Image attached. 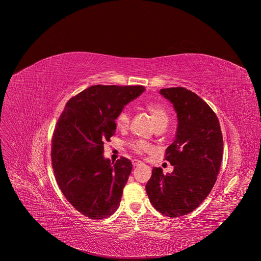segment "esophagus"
I'll return each instance as SVG.
<instances>
[{"label": "esophagus", "instance_id": "1", "mask_svg": "<svg viewBox=\"0 0 261 261\" xmlns=\"http://www.w3.org/2000/svg\"><path fill=\"white\" fill-rule=\"evenodd\" d=\"M132 164H133V166H138V165H140V164H142V162L140 161V160H137V159H134V160H132Z\"/></svg>", "mask_w": 261, "mask_h": 261}]
</instances>
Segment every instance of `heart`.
<instances>
[{
    "label": "heart",
    "instance_id": "1",
    "mask_svg": "<svg viewBox=\"0 0 261 261\" xmlns=\"http://www.w3.org/2000/svg\"><path fill=\"white\" fill-rule=\"evenodd\" d=\"M146 109L148 113H150V115L152 116L153 122L156 127L160 126V125H167L168 115H167V111L165 110V108L162 105H160L158 103H148L146 105ZM129 121H130V115H129V111L126 109L121 111L116 119L117 126L121 129L127 127V125L129 124ZM130 145H131L133 151H135L136 153H139V154L148 150V144L144 141H133V142H131Z\"/></svg>",
    "mask_w": 261,
    "mask_h": 261
}]
</instances>
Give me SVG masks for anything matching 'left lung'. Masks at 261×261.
Masks as SVG:
<instances>
[{
  "instance_id": "obj_1",
  "label": "left lung",
  "mask_w": 261,
  "mask_h": 261,
  "mask_svg": "<svg viewBox=\"0 0 261 261\" xmlns=\"http://www.w3.org/2000/svg\"><path fill=\"white\" fill-rule=\"evenodd\" d=\"M160 94L172 103L177 117L175 138L165 154L173 171L164 174L154 167L145 190L158 212L175 218L194 211L213 189L223 137L216 114L195 93L178 87L161 89Z\"/></svg>"
}]
</instances>
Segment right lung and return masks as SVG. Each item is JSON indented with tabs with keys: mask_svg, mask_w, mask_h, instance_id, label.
<instances>
[{
	"mask_svg": "<svg viewBox=\"0 0 261 261\" xmlns=\"http://www.w3.org/2000/svg\"><path fill=\"white\" fill-rule=\"evenodd\" d=\"M144 92L142 86H92L66 104L56 125L51 162L67 200L90 219L100 220L119 207L132 170L129 159H105L104 142L115 135L124 106Z\"/></svg>",
	"mask_w": 261,
	"mask_h": 261,
	"instance_id": "1",
	"label": "right lung"
}]
</instances>
